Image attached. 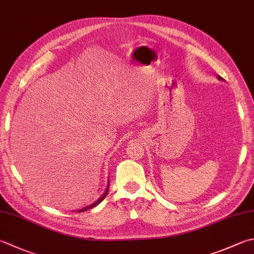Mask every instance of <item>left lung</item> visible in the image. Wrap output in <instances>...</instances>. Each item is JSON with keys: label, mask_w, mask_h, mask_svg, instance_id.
I'll list each match as a JSON object with an SVG mask.
<instances>
[{"label": "left lung", "mask_w": 254, "mask_h": 254, "mask_svg": "<svg viewBox=\"0 0 254 254\" xmlns=\"http://www.w3.org/2000/svg\"><path fill=\"white\" fill-rule=\"evenodd\" d=\"M218 79H219V80H223V79L220 76H218Z\"/></svg>", "instance_id": "8db88e82"}]
</instances>
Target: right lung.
<instances>
[{
	"mask_svg": "<svg viewBox=\"0 0 254 254\" xmlns=\"http://www.w3.org/2000/svg\"><path fill=\"white\" fill-rule=\"evenodd\" d=\"M109 186H110V182H108V186H107V188H106V190H104V192L102 193V196H101L100 198H99V199H98L97 201H94L93 203H91V205H89V206H87V207H84V208H82V209H78V210H76V211H77V212H82V211H86V210H88V209H91V208L98 206L99 203H100V202L104 199V198H106V196L108 195Z\"/></svg>",
	"mask_w": 254,
	"mask_h": 254,
	"instance_id": "obj_1",
	"label": "right lung"
}]
</instances>
